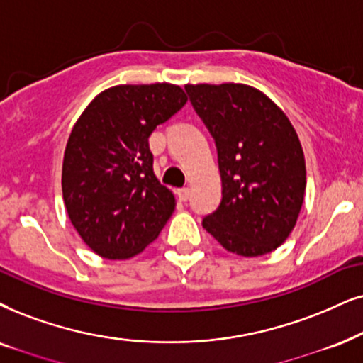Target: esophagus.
<instances>
[{"label": "esophagus", "instance_id": "34e87169", "mask_svg": "<svg viewBox=\"0 0 363 363\" xmlns=\"http://www.w3.org/2000/svg\"><path fill=\"white\" fill-rule=\"evenodd\" d=\"M177 197L181 203H186V201L189 199V189H187V187H181V189H177Z\"/></svg>", "mask_w": 363, "mask_h": 363}]
</instances>
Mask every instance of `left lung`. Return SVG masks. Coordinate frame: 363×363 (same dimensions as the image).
<instances>
[{
    "label": "left lung",
    "mask_w": 363,
    "mask_h": 363,
    "mask_svg": "<svg viewBox=\"0 0 363 363\" xmlns=\"http://www.w3.org/2000/svg\"><path fill=\"white\" fill-rule=\"evenodd\" d=\"M186 91L214 137L223 182L221 204L203 228L231 253H272L305 199V155L290 118L250 85L187 84Z\"/></svg>",
    "instance_id": "obj_1"
}]
</instances>
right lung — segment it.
Segmentation results:
<instances>
[{"instance_id":"1","label":"right lung","mask_w":363,"mask_h":363,"mask_svg":"<svg viewBox=\"0 0 363 363\" xmlns=\"http://www.w3.org/2000/svg\"><path fill=\"white\" fill-rule=\"evenodd\" d=\"M187 102L172 84L117 85L75 122L62 169L68 218L94 253L127 259L152 242L176 209L154 174L149 137Z\"/></svg>"}]
</instances>
